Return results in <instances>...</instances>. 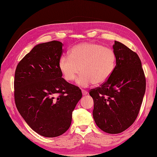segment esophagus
Listing matches in <instances>:
<instances>
[{
    "mask_svg": "<svg viewBox=\"0 0 157 157\" xmlns=\"http://www.w3.org/2000/svg\"><path fill=\"white\" fill-rule=\"evenodd\" d=\"M82 92L83 96H86V94H88V92L84 90H82Z\"/></svg>",
    "mask_w": 157,
    "mask_h": 157,
    "instance_id": "obj_1",
    "label": "esophagus"
}]
</instances>
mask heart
<instances>
[{"label":"heart","instance_id":"obj_1","mask_svg":"<svg viewBox=\"0 0 157 157\" xmlns=\"http://www.w3.org/2000/svg\"><path fill=\"white\" fill-rule=\"evenodd\" d=\"M115 55L112 49L92 42L82 43L70 51L69 56H63L59 60V68L67 82L75 79L77 84L82 87L105 82L115 65Z\"/></svg>","mask_w":157,"mask_h":157}]
</instances>
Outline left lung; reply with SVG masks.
I'll return each mask as SVG.
<instances>
[{
	"instance_id": "left-lung-1",
	"label": "left lung",
	"mask_w": 157,
	"mask_h": 157,
	"mask_svg": "<svg viewBox=\"0 0 157 157\" xmlns=\"http://www.w3.org/2000/svg\"><path fill=\"white\" fill-rule=\"evenodd\" d=\"M116 65L101 87L90 92L94 100L96 124L108 134H119L137 117L146 90V79L138 55L122 43L113 45Z\"/></svg>"
}]
</instances>
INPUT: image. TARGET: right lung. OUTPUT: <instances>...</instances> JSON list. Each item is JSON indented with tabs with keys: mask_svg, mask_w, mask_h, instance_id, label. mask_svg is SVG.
<instances>
[{
	"mask_svg": "<svg viewBox=\"0 0 157 157\" xmlns=\"http://www.w3.org/2000/svg\"><path fill=\"white\" fill-rule=\"evenodd\" d=\"M59 41L36 45L15 70V105L27 124L44 137L61 136L71 123L72 112L81 99V90L62 78Z\"/></svg>",
	"mask_w": 157,
	"mask_h": 157,
	"instance_id": "1",
	"label": "right lung"
}]
</instances>
